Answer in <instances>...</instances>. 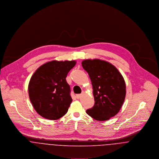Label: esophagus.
I'll list each match as a JSON object with an SVG mask.
<instances>
[{
    "instance_id": "34e87169",
    "label": "esophagus",
    "mask_w": 159,
    "mask_h": 159,
    "mask_svg": "<svg viewBox=\"0 0 159 159\" xmlns=\"http://www.w3.org/2000/svg\"><path fill=\"white\" fill-rule=\"evenodd\" d=\"M83 93H84V91H83V92H82V93H80V94H77V95H76V98H80Z\"/></svg>"
}]
</instances>
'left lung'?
Here are the masks:
<instances>
[{
	"label": "left lung",
	"mask_w": 159,
	"mask_h": 159,
	"mask_svg": "<svg viewBox=\"0 0 159 159\" xmlns=\"http://www.w3.org/2000/svg\"><path fill=\"white\" fill-rule=\"evenodd\" d=\"M82 66L91 79L95 100L86 113L97 120L105 121L119 113L126 95L124 79L111 63L98 59H86Z\"/></svg>",
	"instance_id": "obj_1"
}]
</instances>
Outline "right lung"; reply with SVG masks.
Masks as SVG:
<instances>
[{"mask_svg":"<svg viewBox=\"0 0 159 159\" xmlns=\"http://www.w3.org/2000/svg\"><path fill=\"white\" fill-rule=\"evenodd\" d=\"M75 65V61H52L34 72L28 92L32 106L39 115L47 119L56 120L67 113L72 98L66 77Z\"/></svg>","mask_w":159,"mask_h":159,"instance_id":"add662e5","label":"right lung"}]
</instances>
